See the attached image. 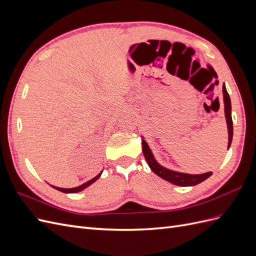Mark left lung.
<instances>
[{
  "mask_svg": "<svg viewBox=\"0 0 256 256\" xmlns=\"http://www.w3.org/2000/svg\"><path fill=\"white\" fill-rule=\"evenodd\" d=\"M223 100H224V112H226V118L228 124V148L232 143V138H233V120H232V106H230V95L226 90V85L223 84ZM142 150L144 157L152 171L158 175L159 177L164 178V180L177 184V186H182V187H188V186H196L200 182H204L209 176L212 175V172H207L204 174H198V175H191V174H186V173H180L172 171V170L166 168L164 166H160L158 162L154 160V154L150 150V148L145 142V140H142Z\"/></svg>",
  "mask_w": 256,
  "mask_h": 256,
  "instance_id": "left-lung-1",
  "label": "left lung"
}]
</instances>
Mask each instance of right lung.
Returning a JSON list of instances; mask_svg holds the SVG:
<instances>
[{
  "instance_id": "right-lung-1",
  "label": "right lung",
  "mask_w": 256,
  "mask_h": 256,
  "mask_svg": "<svg viewBox=\"0 0 256 256\" xmlns=\"http://www.w3.org/2000/svg\"><path fill=\"white\" fill-rule=\"evenodd\" d=\"M102 173H99L96 177H94L92 178V180H88V182H84L83 184H81V186H79V187H76V188H70V189H64V188H58V187H54V186H52V187L54 188V189H56V190H58V191H60V192H64V193H74V192H79V191H82L83 189H85L86 187H88L90 184H92V182H95L98 178L100 177V175H102Z\"/></svg>"
}]
</instances>
